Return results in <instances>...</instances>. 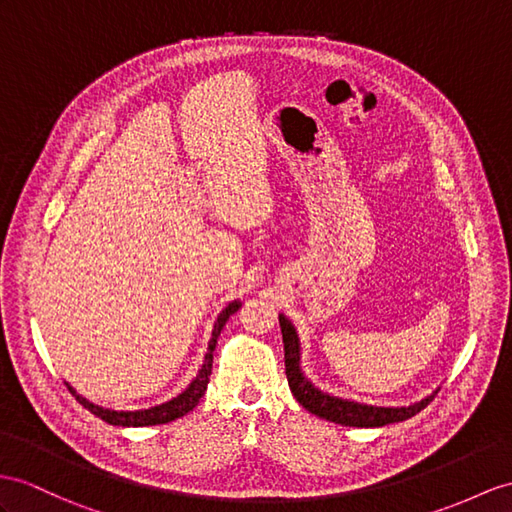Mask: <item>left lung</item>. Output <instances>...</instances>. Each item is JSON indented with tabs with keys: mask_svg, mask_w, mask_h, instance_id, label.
<instances>
[{
	"mask_svg": "<svg viewBox=\"0 0 512 512\" xmlns=\"http://www.w3.org/2000/svg\"><path fill=\"white\" fill-rule=\"evenodd\" d=\"M280 330H282V343H284V367H286V380H289L291 393L295 400L302 404L308 413H313L321 419H328L334 423H341V426H352V428H380L386 423L395 421H406L421 413L432 400L434 393L423 397L421 402L410 404V406H369V404H358L352 400H341V397H334L319 391L317 386L304 378L302 369H299V339L293 328V323L280 315Z\"/></svg>",
	"mask_w": 512,
	"mask_h": 512,
	"instance_id": "left-lung-1",
	"label": "left lung"
}]
</instances>
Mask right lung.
Instances as JSON below:
<instances>
[{"mask_svg":"<svg viewBox=\"0 0 512 512\" xmlns=\"http://www.w3.org/2000/svg\"><path fill=\"white\" fill-rule=\"evenodd\" d=\"M239 308H241V302H236V299H234L232 304H228L226 308L221 310L217 321H215L213 339H210V343H208V352L204 356L202 369H199L197 378L189 384V389L182 391L178 397H173V400L160 404V406H152V408H147V410H110V408H104V406H97V404L89 402V400H86V397L78 395L76 389H71V386L67 384L71 395H76V400L84 408H89L93 415H97L99 419H104L106 423H112V426L143 428V426H158V423H169L173 419L184 417L186 413H191V410L199 404V400H202V395L206 393L210 373H213V352H215V347H217V339H219L223 326H226V321L230 319V315H234Z\"/></svg>","mask_w":512,"mask_h":512,"instance_id":"add662e5","label":"right lung"}]
</instances>
